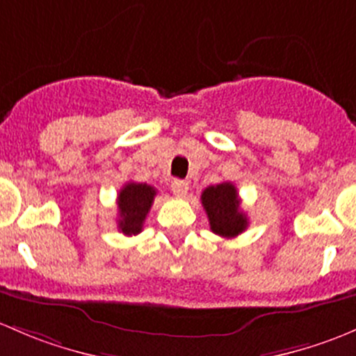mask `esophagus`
Listing matches in <instances>:
<instances>
[{
	"label": "esophagus",
	"mask_w": 356,
	"mask_h": 356,
	"mask_svg": "<svg viewBox=\"0 0 356 356\" xmlns=\"http://www.w3.org/2000/svg\"><path fill=\"white\" fill-rule=\"evenodd\" d=\"M171 190H173L175 195H185V193L188 192V183L183 181V179H175V181L171 183Z\"/></svg>",
	"instance_id": "1"
}]
</instances>
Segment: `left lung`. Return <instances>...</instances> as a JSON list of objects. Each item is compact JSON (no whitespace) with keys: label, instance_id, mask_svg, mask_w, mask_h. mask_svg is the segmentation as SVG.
Returning <instances> with one entry per match:
<instances>
[{"label":"left lung","instance_id":"obj_1","mask_svg":"<svg viewBox=\"0 0 356 356\" xmlns=\"http://www.w3.org/2000/svg\"><path fill=\"white\" fill-rule=\"evenodd\" d=\"M200 200L207 212L212 233L225 238H233L247 229L248 219L240 209L236 186L232 181L207 186L202 192Z\"/></svg>","mask_w":356,"mask_h":356}]
</instances>
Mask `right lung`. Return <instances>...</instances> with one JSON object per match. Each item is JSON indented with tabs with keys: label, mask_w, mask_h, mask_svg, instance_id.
Listing matches in <instances>:
<instances>
[{
	"label": "right lung",
	"mask_w": 356,
	"mask_h": 356,
	"mask_svg": "<svg viewBox=\"0 0 356 356\" xmlns=\"http://www.w3.org/2000/svg\"><path fill=\"white\" fill-rule=\"evenodd\" d=\"M157 190L147 183L130 181L118 193V229L127 236L138 234L151 211Z\"/></svg>",
	"instance_id": "right-lung-1"
}]
</instances>
